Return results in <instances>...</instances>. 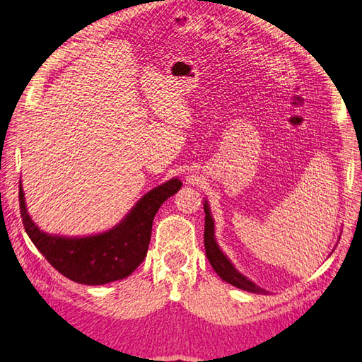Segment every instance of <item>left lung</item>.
<instances>
[{"instance_id":"1","label":"left lung","mask_w":362,"mask_h":362,"mask_svg":"<svg viewBox=\"0 0 362 362\" xmlns=\"http://www.w3.org/2000/svg\"><path fill=\"white\" fill-rule=\"evenodd\" d=\"M204 211H205V230H204V245H205V256H207L210 265L214 267V270L218 273L219 278L223 281L229 282V284L235 286L242 290H246V292H252V293H267L264 288H260L259 286L254 284L252 281H250L235 270V267L230 264V260L224 256L223 251L219 250V246L216 245L215 240V224L214 219L210 216V209L207 201L204 202Z\"/></svg>"}]
</instances>
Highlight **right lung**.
<instances>
[{
	"label": "right lung",
	"mask_w": 362,
	"mask_h": 362,
	"mask_svg": "<svg viewBox=\"0 0 362 362\" xmlns=\"http://www.w3.org/2000/svg\"><path fill=\"white\" fill-rule=\"evenodd\" d=\"M182 182L171 179L144 194L129 215L108 232L81 238L48 235L28 215L23 188L18 189L20 214L34 246L53 268L78 284L102 286L124 279L141 265L152 235L153 216L168 197L180 189Z\"/></svg>",
	"instance_id": "right-lung-1"
}]
</instances>
